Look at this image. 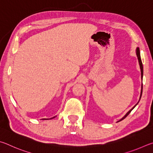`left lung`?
I'll return each mask as SVG.
<instances>
[{"instance_id":"left-lung-1","label":"left lung","mask_w":153,"mask_h":153,"mask_svg":"<svg viewBox=\"0 0 153 153\" xmlns=\"http://www.w3.org/2000/svg\"><path fill=\"white\" fill-rule=\"evenodd\" d=\"M136 56H137V58H138V63H139V65H140V72H141V79H142V81H143V63H142V60H141V58H140V49H139V48H136ZM142 93H143V84L141 85V92H140V99H139V101H138V103L136 104V105L133 107V108L130 109V111H128L126 114L125 116L122 117V119H120L119 121H117V122L122 121V120H124V118H126L129 114L130 113L131 111H132V109L135 108V107L138 105V103H139V101L140 100V98H141V96H142Z\"/></svg>"}]
</instances>
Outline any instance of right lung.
Returning a JSON list of instances; mask_svg holds the SVG:
<instances>
[{
	"label": "right lung",
	"mask_w": 153,
	"mask_h": 153,
	"mask_svg": "<svg viewBox=\"0 0 153 153\" xmlns=\"http://www.w3.org/2000/svg\"><path fill=\"white\" fill-rule=\"evenodd\" d=\"M56 117V116H54V117H52V118H50V119H53V118H54V117ZM50 119H49V120H50ZM43 120H48V118H46V119H45H45H43Z\"/></svg>",
	"instance_id": "obj_1"
}]
</instances>
